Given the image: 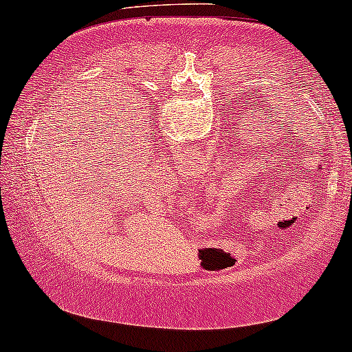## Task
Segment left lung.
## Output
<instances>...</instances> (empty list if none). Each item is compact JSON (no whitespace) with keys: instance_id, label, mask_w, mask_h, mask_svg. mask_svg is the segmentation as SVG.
Returning a JSON list of instances; mask_svg holds the SVG:
<instances>
[{"instance_id":"8db88e82","label":"left lung","mask_w":352,"mask_h":352,"mask_svg":"<svg viewBox=\"0 0 352 352\" xmlns=\"http://www.w3.org/2000/svg\"><path fill=\"white\" fill-rule=\"evenodd\" d=\"M242 110L239 111H245V113H252L253 115V110L250 111V108H253V104L252 102H247L244 105H241ZM241 115V113H239ZM283 126V124H282ZM253 135H248V132H244L242 131V133H239V138H237V142L232 143V148H228L226 149V154H223V157H221L220 160V166L221 168H225L226 165V171L223 170V173H228V171H237V168H250V165L253 164V162H256L259 159H264L267 157V154H270V157H272V160L275 162V166H278V168H283L285 165V170H289L291 173V168L296 170V164H299V159H304V155L300 154V152L302 154H305L307 151L305 148L300 149V146L297 144V138H294V142H282L283 146L280 148H278V144L275 143H269V140H261L258 138L255 140V137L253 139L251 137ZM236 137V133H234ZM272 142V140H270ZM293 142L292 145L290 143ZM292 146H289V144ZM274 145V148H272V146ZM300 155L301 157L299 158L298 155ZM269 164V160H267ZM248 173V171H247ZM280 175V173H278ZM305 175V173H304Z\"/></svg>"}]
</instances>
